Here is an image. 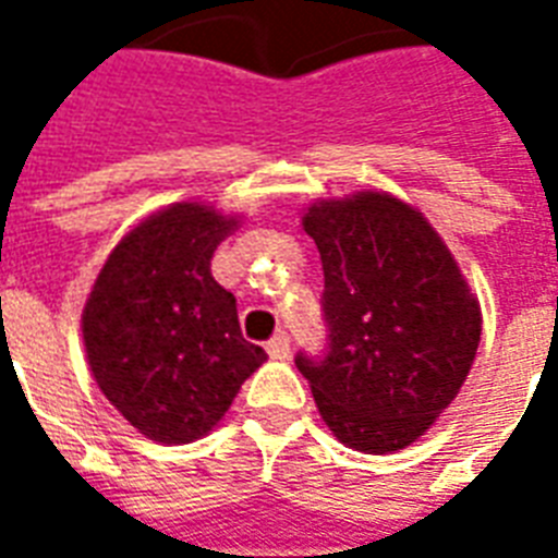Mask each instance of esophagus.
Instances as JSON below:
<instances>
[{"label": "esophagus", "instance_id": "1", "mask_svg": "<svg viewBox=\"0 0 558 558\" xmlns=\"http://www.w3.org/2000/svg\"><path fill=\"white\" fill-rule=\"evenodd\" d=\"M266 350H269L271 359H289V336L287 332H275L269 339V344H266Z\"/></svg>", "mask_w": 558, "mask_h": 558}]
</instances>
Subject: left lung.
<instances>
[{
  "mask_svg": "<svg viewBox=\"0 0 558 558\" xmlns=\"http://www.w3.org/2000/svg\"><path fill=\"white\" fill-rule=\"evenodd\" d=\"M304 231L322 252L327 348L298 353V371L344 446L405 449L466 381L481 306L437 231L390 193L318 202Z\"/></svg>",
  "mask_w": 558,
  "mask_h": 558,
  "instance_id": "obj_1",
  "label": "left lung"
}]
</instances>
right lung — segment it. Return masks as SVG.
Wrapping results in <instances>:
<instances>
[{"label": "right lung", "mask_w": 558, "mask_h": 558, "mask_svg": "<svg viewBox=\"0 0 558 558\" xmlns=\"http://www.w3.org/2000/svg\"><path fill=\"white\" fill-rule=\"evenodd\" d=\"M234 226L208 205L177 202L133 228L92 287L83 310L92 376L150 440H199L266 362L243 339L234 295L210 275Z\"/></svg>", "instance_id": "obj_1"}]
</instances>
